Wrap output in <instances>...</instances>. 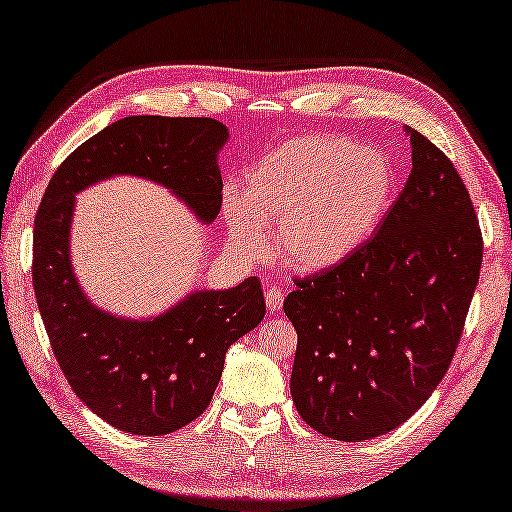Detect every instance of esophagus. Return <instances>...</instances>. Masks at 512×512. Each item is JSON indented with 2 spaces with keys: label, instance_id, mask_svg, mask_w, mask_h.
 Here are the masks:
<instances>
[{
  "label": "esophagus",
  "instance_id": "obj_1",
  "mask_svg": "<svg viewBox=\"0 0 512 512\" xmlns=\"http://www.w3.org/2000/svg\"><path fill=\"white\" fill-rule=\"evenodd\" d=\"M281 306H284V292H281L277 286H270L266 290V308L275 314L281 310Z\"/></svg>",
  "mask_w": 512,
  "mask_h": 512
}]
</instances>
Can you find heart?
<instances>
[{
    "label": "heart",
    "mask_w": 512,
    "mask_h": 512,
    "mask_svg": "<svg viewBox=\"0 0 512 512\" xmlns=\"http://www.w3.org/2000/svg\"><path fill=\"white\" fill-rule=\"evenodd\" d=\"M400 189L394 158L343 136H303L270 149L226 191L222 215L237 250L262 255L275 224L277 257L297 273H325L361 253Z\"/></svg>",
    "instance_id": "1"
}]
</instances>
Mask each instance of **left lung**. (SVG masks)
Here are the masks:
<instances>
[{
  "instance_id": "1",
  "label": "left lung",
  "mask_w": 512,
  "mask_h": 512,
  "mask_svg": "<svg viewBox=\"0 0 512 512\" xmlns=\"http://www.w3.org/2000/svg\"><path fill=\"white\" fill-rule=\"evenodd\" d=\"M411 173L385 224L284 301L299 336L290 394L314 431H394L447 374L482 266V233L453 162L405 125Z\"/></svg>"
}]
</instances>
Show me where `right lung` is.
Segmentation results:
<instances>
[{"label":"right lung","instance_id":"right-lung-1","mask_svg":"<svg viewBox=\"0 0 512 512\" xmlns=\"http://www.w3.org/2000/svg\"><path fill=\"white\" fill-rule=\"evenodd\" d=\"M228 127L215 118L127 116L85 140L54 173L32 235V284L52 352L74 394L107 424L165 436L209 407L228 347L266 314L257 277L195 288L154 317H123L85 295L70 237L76 195L116 176L167 189L211 224L222 204L217 165Z\"/></svg>","mask_w":512,"mask_h":512}]
</instances>
